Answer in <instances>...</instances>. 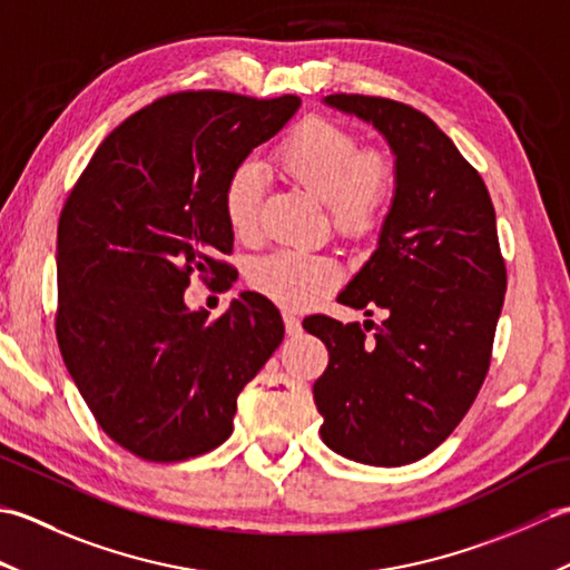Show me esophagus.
I'll return each mask as SVG.
<instances>
[{
	"label": "esophagus",
	"mask_w": 570,
	"mask_h": 570,
	"mask_svg": "<svg viewBox=\"0 0 570 570\" xmlns=\"http://www.w3.org/2000/svg\"><path fill=\"white\" fill-rule=\"evenodd\" d=\"M284 325H286V335H298L301 333V321L294 316V313L292 311H284Z\"/></svg>",
	"instance_id": "1"
}]
</instances>
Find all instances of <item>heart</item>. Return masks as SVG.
Segmentation results:
<instances>
[{
	"mask_svg": "<svg viewBox=\"0 0 570 570\" xmlns=\"http://www.w3.org/2000/svg\"><path fill=\"white\" fill-rule=\"evenodd\" d=\"M284 178L325 203L335 233L365 237L377 229L394 198L396 176L390 156L362 149L353 129L331 119L298 125L274 151ZM262 174L239 164L223 190L225 223L237 239L249 242L259 233ZM343 278L337 259L298 247L264 254L249 269V284L276 306L306 308L335 292Z\"/></svg>",
	"mask_w": 570,
	"mask_h": 570,
	"instance_id": "1",
	"label": "heart"
}]
</instances>
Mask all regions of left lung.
Returning a JSON list of instances; mask_svg holds the SVG:
<instances>
[{
  "label": "left lung",
  "mask_w": 570,
  "mask_h": 570,
  "mask_svg": "<svg viewBox=\"0 0 570 570\" xmlns=\"http://www.w3.org/2000/svg\"><path fill=\"white\" fill-rule=\"evenodd\" d=\"M325 105L386 139L396 188L377 249L337 296L384 321H304L331 355L313 384L321 439L357 463L399 468L439 448L485 382L507 292L498 220L485 180L426 115L372 95Z\"/></svg>",
  "instance_id": "left-lung-1"
}]
</instances>
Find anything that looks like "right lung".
Returning <instances> with one entry per match:
<instances>
[{
	"mask_svg": "<svg viewBox=\"0 0 570 570\" xmlns=\"http://www.w3.org/2000/svg\"><path fill=\"white\" fill-rule=\"evenodd\" d=\"M298 107L296 95H166L105 137L60 210L58 347L95 421L129 453L178 463L227 441L242 386L284 341L262 294L210 321L184 292L193 274L215 284L229 269L227 178Z\"/></svg>",
	"mask_w": 570,
	"mask_h": 570,
	"instance_id": "1",
	"label": "right lung"
}]
</instances>
